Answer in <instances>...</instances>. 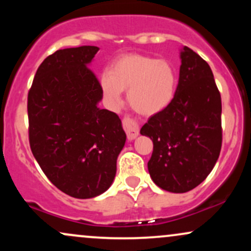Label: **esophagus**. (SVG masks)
<instances>
[{"mask_svg":"<svg viewBox=\"0 0 251 251\" xmlns=\"http://www.w3.org/2000/svg\"><path fill=\"white\" fill-rule=\"evenodd\" d=\"M123 127L125 129L126 135H127L128 140H133L139 134V127H138L137 123L129 117H124L123 119Z\"/></svg>","mask_w":251,"mask_h":251,"instance_id":"obj_1","label":"esophagus"}]
</instances>
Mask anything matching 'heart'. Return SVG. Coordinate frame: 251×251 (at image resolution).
<instances>
[{
	"label": "heart",
	"mask_w": 251,
	"mask_h": 251,
	"mask_svg": "<svg viewBox=\"0 0 251 251\" xmlns=\"http://www.w3.org/2000/svg\"><path fill=\"white\" fill-rule=\"evenodd\" d=\"M177 85V72L171 62L137 53L120 56L100 76V88L109 106L119 105L123 92L128 89L129 106L143 116H154L168 108Z\"/></svg>",
	"instance_id": "heart-1"
}]
</instances>
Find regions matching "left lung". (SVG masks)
<instances>
[{
  "mask_svg": "<svg viewBox=\"0 0 251 251\" xmlns=\"http://www.w3.org/2000/svg\"><path fill=\"white\" fill-rule=\"evenodd\" d=\"M174 101L140 129L151 138L148 169L155 185L183 194L212 171L222 148V100L205 60L184 47Z\"/></svg>",
  "mask_w": 251,
  "mask_h": 251,
  "instance_id": "1",
  "label": "left lung"
}]
</instances>
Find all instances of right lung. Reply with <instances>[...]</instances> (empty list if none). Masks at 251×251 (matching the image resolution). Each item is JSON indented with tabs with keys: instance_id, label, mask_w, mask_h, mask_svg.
<instances>
[{
	"instance_id": "obj_1",
	"label": "right lung",
	"mask_w": 251,
	"mask_h": 251,
	"mask_svg": "<svg viewBox=\"0 0 251 251\" xmlns=\"http://www.w3.org/2000/svg\"><path fill=\"white\" fill-rule=\"evenodd\" d=\"M98 50H56L39 66L28 92L31 152L57 189L80 200L111 186L126 142L119 117L98 107L102 92L88 67Z\"/></svg>"
}]
</instances>
